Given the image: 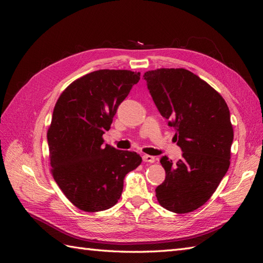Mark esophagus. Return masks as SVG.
I'll return each instance as SVG.
<instances>
[{"label": "esophagus", "mask_w": 263, "mask_h": 263, "mask_svg": "<svg viewBox=\"0 0 263 263\" xmlns=\"http://www.w3.org/2000/svg\"><path fill=\"white\" fill-rule=\"evenodd\" d=\"M142 160H144L145 162L153 163V162L156 161V158L154 156H150V155H144V156H142Z\"/></svg>", "instance_id": "obj_1"}]
</instances>
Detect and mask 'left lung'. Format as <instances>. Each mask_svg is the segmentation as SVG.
I'll list each match as a JSON object with an SVG mask.
<instances>
[{
    "label": "left lung",
    "instance_id": "8db88e82",
    "mask_svg": "<svg viewBox=\"0 0 263 263\" xmlns=\"http://www.w3.org/2000/svg\"><path fill=\"white\" fill-rule=\"evenodd\" d=\"M144 79L182 150L176 163L161 157L165 179L156 187L157 200L173 213L193 212L210 200L229 168L234 140L229 108L219 93L186 69H157Z\"/></svg>",
    "mask_w": 263,
    "mask_h": 263
}]
</instances>
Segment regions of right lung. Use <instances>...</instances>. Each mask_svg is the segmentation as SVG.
<instances>
[{
  "mask_svg": "<svg viewBox=\"0 0 263 263\" xmlns=\"http://www.w3.org/2000/svg\"><path fill=\"white\" fill-rule=\"evenodd\" d=\"M140 73L98 70L71 83L55 103L47 133L54 181L78 209L105 211L122 195L126 174L141 163L135 151L103 145L119 104Z\"/></svg>",
  "mask_w": 263,
  "mask_h": 263,
  "instance_id": "right-lung-1",
  "label": "right lung"
}]
</instances>
